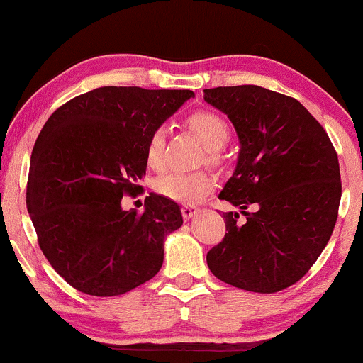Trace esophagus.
Wrapping results in <instances>:
<instances>
[{
	"mask_svg": "<svg viewBox=\"0 0 363 363\" xmlns=\"http://www.w3.org/2000/svg\"><path fill=\"white\" fill-rule=\"evenodd\" d=\"M199 210L196 206H191V205H184L182 206V216H184L186 220H191L194 215H198Z\"/></svg>",
	"mask_w": 363,
	"mask_h": 363,
	"instance_id": "obj_1",
	"label": "esophagus"
}]
</instances>
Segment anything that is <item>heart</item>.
<instances>
[{"label":"heart","mask_w":363,"mask_h":363,"mask_svg":"<svg viewBox=\"0 0 363 363\" xmlns=\"http://www.w3.org/2000/svg\"><path fill=\"white\" fill-rule=\"evenodd\" d=\"M187 126L205 143L210 150V158L215 160L220 148L227 145L230 138V129L227 121L222 116L210 111H199L187 118ZM165 128L158 126L150 133L145 157L150 167L158 169L164 162V145H165ZM215 187V179L206 172H165L157 179L155 189L158 194L174 201L193 205L199 203Z\"/></svg>","instance_id":"1"}]
</instances>
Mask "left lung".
I'll return each instance as SVG.
<instances>
[{"instance_id":"left-lung-1","label":"left lung","mask_w":363,"mask_h":363,"mask_svg":"<svg viewBox=\"0 0 363 363\" xmlns=\"http://www.w3.org/2000/svg\"><path fill=\"white\" fill-rule=\"evenodd\" d=\"M239 136V155L220 199L227 234L206 254L218 280L257 294L294 285L333 234L341 199L338 155L301 102L257 85L206 89ZM249 206L254 212H245ZM246 220L240 223L238 213Z\"/></svg>"}]
</instances>
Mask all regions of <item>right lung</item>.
<instances>
[{"label": "right lung", "mask_w": 363, "mask_h": 363, "mask_svg": "<svg viewBox=\"0 0 363 363\" xmlns=\"http://www.w3.org/2000/svg\"><path fill=\"white\" fill-rule=\"evenodd\" d=\"M191 97V90L101 86L44 124L30 157L27 210L44 256L73 289L114 297L160 272L181 208L150 193L136 213L121 199L147 174L150 133Z\"/></svg>", "instance_id": "add662e5"}]
</instances>
